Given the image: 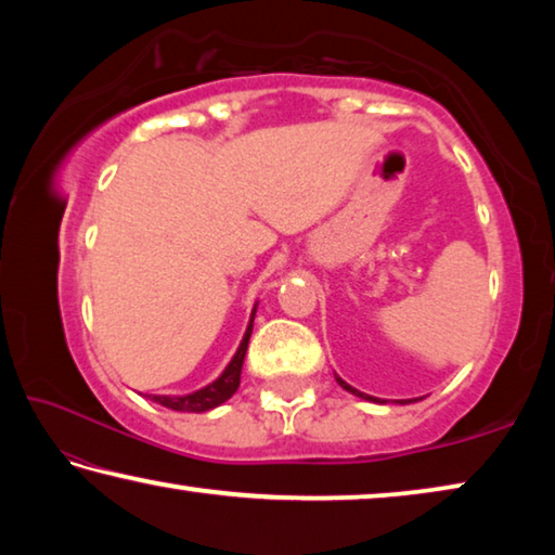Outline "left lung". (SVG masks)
Returning <instances> with one entry per match:
<instances>
[{
  "label": "left lung",
  "instance_id": "left-lung-1",
  "mask_svg": "<svg viewBox=\"0 0 555 555\" xmlns=\"http://www.w3.org/2000/svg\"><path fill=\"white\" fill-rule=\"evenodd\" d=\"M335 382L337 384H340V387L345 389V391H350V393H354V397H360V399H367V401H374V403H387V401H384V399H377V397H370V393H364V391H357L354 387H350V384H347L343 377H337V374H335ZM399 403H409V399H401Z\"/></svg>",
  "mask_w": 555,
  "mask_h": 555
}]
</instances>
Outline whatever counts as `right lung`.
Wrapping results in <instances>:
<instances>
[{
  "label": "right lung",
  "mask_w": 555,
  "mask_h": 555,
  "mask_svg": "<svg viewBox=\"0 0 555 555\" xmlns=\"http://www.w3.org/2000/svg\"><path fill=\"white\" fill-rule=\"evenodd\" d=\"M255 315H257V304H255V308H251L247 331H244V335H242L237 352L232 354L230 364L222 370L218 379L205 384L203 389H195L191 393H146V399L162 403V406H166V409L183 411V413H203V411H210L228 401L232 393L240 389V374H242L244 354H247V347H249L251 327H255Z\"/></svg>",
  "instance_id": "obj_1"
}]
</instances>
